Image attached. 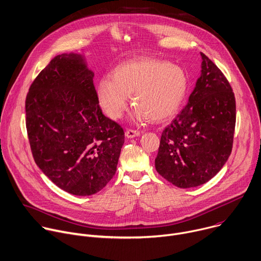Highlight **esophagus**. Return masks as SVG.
Returning a JSON list of instances; mask_svg holds the SVG:
<instances>
[{"instance_id": "1", "label": "esophagus", "mask_w": 261, "mask_h": 261, "mask_svg": "<svg viewBox=\"0 0 261 261\" xmlns=\"http://www.w3.org/2000/svg\"><path fill=\"white\" fill-rule=\"evenodd\" d=\"M140 135V132L137 131V130H133V129H128L126 131V136L128 138H134V137H137Z\"/></svg>"}]
</instances>
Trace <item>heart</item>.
<instances>
[{
    "instance_id": "heart-1",
    "label": "heart",
    "mask_w": 261,
    "mask_h": 261,
    "mask_svg": "<svg viewBox=\"0 0 261 261\" xmlns=\"http://www.w3.org/2000/svg\"><path fill=\"white\" fill-rule=\"evenodd\" d=\"M188 88L189 77L181 67L156 58H139L117 66L113 77L100 79L97 96L112 119L123 117L132 94L138 122H163L178 111Z\"/></svg>"
}]
</instances>
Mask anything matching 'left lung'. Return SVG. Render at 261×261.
I'll return each instance as SVG.
<instances>
[{"label": "left lung", "instance_id": "8db88e82", "mask_svg": "<svg viewBox=\"0 0 261 261\" xmlns=\"http://www.w3.org/2000/svg\"><path fill=\"white\" fill-rule=\"evenodd\" d=\"M202 73L186 108L162 132L155 170L180 189L214 177L233 142L236 99L222 71L204 54Z\"/></svg>", "mask_w": 261, "mask_h": 261}]
</instances>
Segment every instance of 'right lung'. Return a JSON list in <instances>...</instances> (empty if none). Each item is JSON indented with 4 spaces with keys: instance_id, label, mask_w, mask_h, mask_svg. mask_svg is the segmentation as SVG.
<instances>
[{
    "instance_id": "add662e5",
    "label": "right lung",
    "mask_w": 261,
    "mask_h": 261,
    "mask_svg": "<svg viewBox=\"0 0 261 261\" xmlns=\"http://www.w3.org/2000/svg\"><path fill=\"white\" fill-rule=\"evenodd\" d=\"M93 77L82 55L60 54L38 74L25 99L36 164L75 196L94 195L111 181L125 141L123 128L102 114Z\"/></svg>"
}]
</instances>
